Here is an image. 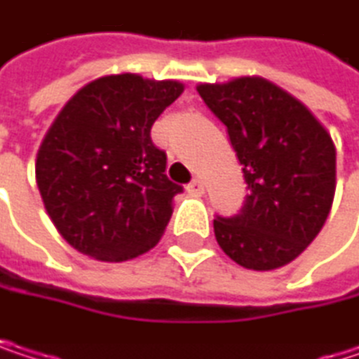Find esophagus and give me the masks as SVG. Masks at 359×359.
<instances>
[{"label":"esophagus","mask_w":359,"mask_h":359,"mask_svg":"<svg viewBox=\"0 0 359 359\" xmlns=\"http://www.w3.org/2000/svg\"><path fill=\"white\" fill-rule=\"evenodd\" d=\"M188 192H190L192 196H203V194H205L203 182H201V180H192V182L188 184Z\"/></svg>","instance_id":"obj_1"}]
</instances>
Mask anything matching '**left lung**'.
Returning <instances> with one entry per match:
<instances>
[{
    "mask_svg": "<svg viewBox=\"0 0 359 359\" xmlns=\"http://www.w3.org/2000/svg\"><path fill=\"white\" fill-rule=\"evenodd\" d=\"M196 90L226 125L249 190L236 215L213 219L217 245L247 269L290 264L332 207L337 150L330 133L297 97L262 77Z\"/></svg>",
    "mask_w": 359,
    "mask_h": 359,
    "instance_id": "8db88e82",
    "label": "left lung"
}]
</instances>
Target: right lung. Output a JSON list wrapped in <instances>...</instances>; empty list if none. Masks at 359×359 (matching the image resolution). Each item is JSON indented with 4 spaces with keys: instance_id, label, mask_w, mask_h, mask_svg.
<instances>
[{
    "instance_id": "add662e5",
    "label": "right lung",
    "mask_w": 359,
    "mask_h": 359,
    "mask_svg": "<svg viewBox=\"0 0 359 359\" xmlns=\"http://www.w3.org/2000/svg\"><path fill=\"white\" fill-rule=\"evenodd\" d=\"M180 81L108 75L77 91L48 129L35 163L37 188L62 238L100 262H127L163 236L182 186L152 144L158 114Z\"/></svg>"
}]
</instances>
